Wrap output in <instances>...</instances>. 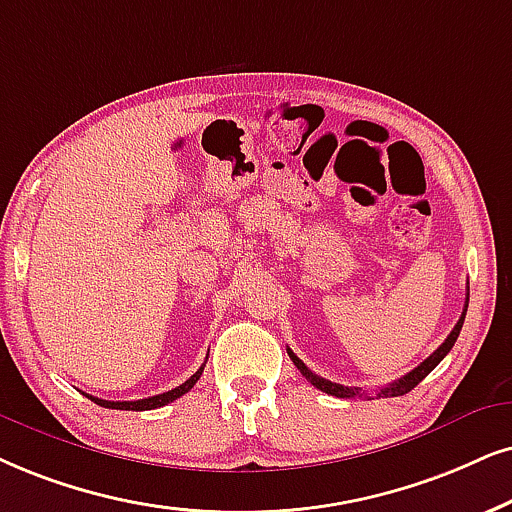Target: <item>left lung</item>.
<instances>
[{
	"label": "left lung",
	"instance_id": "8db88e82",
	"mask_svg": "<svg viewBox=\"0 0 512 512\" xmlns=\"http://www.w3.org/2000/svg\"><path fill=\"white\" fill-rule=\"evenodd\" d=\"M470 290V288H468ZM470 295V293H468ZM465 312H468V297H465V307H463V314H461V319H458V323L454 326V331L449 333V338H446L442 345H439L435 352L430 354L428 359L423 361V364H420L418 368H413L411 373H406L404 378H399V380H394V383H390L387 387H383V390L378 392V397H401V394H406V392H411L413 387H416L420 380L425 378V375H428L432 368H435L439 361H442L446 354L451 352V347H454V342L458 340V333H461V328H463V321H465ZM288 357L293 359V364L297 366V371H300L304 378L309 380V383H312L314 387H319L321 392H326V394H331V397H340V399H352V397H361V387H345V385H338V383H331V380H326V378H319V375L316 373H312L309 371L307 366L302 364L300 359L295 357L293 354V349H288Z\"/></svg>",
	"mask_w": 512,
	"mask_h": 512
}]
</instances>
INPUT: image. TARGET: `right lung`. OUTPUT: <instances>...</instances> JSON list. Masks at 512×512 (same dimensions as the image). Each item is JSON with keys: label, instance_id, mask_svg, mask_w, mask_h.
Here are the masks:
<instances>
[{"label": "right lung", "instance_id": "obj_1", "mask_svg": "<svg viewBox=\"0 0 512 512\" xmlns=\"http://www.w3.org/2000/svg\"><path fill=\"white\" fill-rule=\"evenodd\" d=\"M203 368H205V364L200 366L198 371L193 373L189 380H186V383H181L179 387H174V390H170V392H163V394H155V397H148V399H137V401H106V399L92 397V394H87V397L92 399L94 404L103 406V409H120V411H151V409H160V406L170 404V401L179 399L181 394L189 392L191 387L198 383L200 375H203Z\"/></svg>", "mask_w": 512, "mask_h": 512}]
</instances>
